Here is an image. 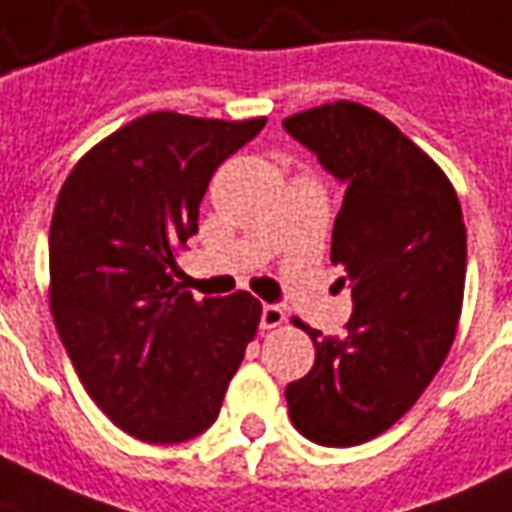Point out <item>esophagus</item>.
Returning a JSON list of instances; mask_svg holds the SVG:
<instances>
[{
    "label": "esophagus",
    "instance_id": "esophagus-1",
    "mask_svg": "<svg viewBox=\"0 0 512 512\" xmlns=\"http://www.w3.org/2000/svg\"><path fill=\"white\" fill-rule=\"evenodd\" d=\"M285 322V311L280 308V305H263L260 308V328L263 330H271V328H280Z\"/></svg>",
    "mask_w": 512,
    "mask_h": 512
}]
</instances>
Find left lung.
I'll return each mask as SVG.
<instances>
[{"mask_svg":"<svg viewBox=\"0 0 512 512\" xmlns=\"http://www.w3.org/2000/svg\"><path fill=\"white\" fill-rule=\"evenodd\" d=\"M344 190L330 260L350 288L347 336L314 328L311 373L285 387L288 415L319 446L387 431L429 387L457 333L465 224L446 173L378 111L339 100L283 120Z\"/></svg>","mask_w":512,"mask_h":512,"instance_id":"left-lung-1","label":"left lung"}]
</instances>
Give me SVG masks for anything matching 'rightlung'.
Returning a JSON list of instances; mask_svg holds the SVG:
<instances>
[{
  "label": "right lung",
  "instance_id": "1",
  "mask_svg": "<svg viewBox=\"0 0 512 512\" xmlns=\"http://www.w3.org/2000/svg\"><path fill=\"white\" fill-rule=\"evenodd\" d=\"M154 111L95 145L66 176L50 224V308L89 398L145 443H184L215 423L260 302L196 300L173 283L218 165L260 134Z\"/></svg>",
  "mask_w": 512,
  "mask_h": 512
}]
</instances>
